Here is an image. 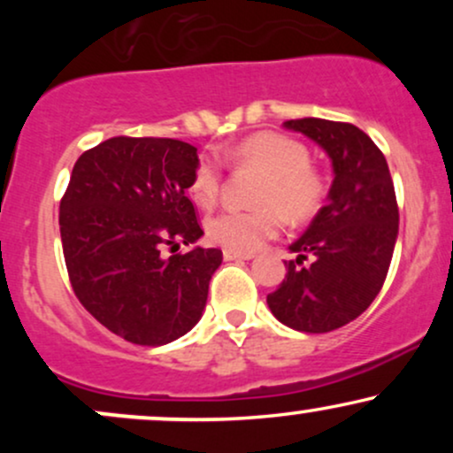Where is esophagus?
Here are the masks:
<instances>
[{
	"label": "esophagus",
	"instance_id": "esophagus-1",
	"mask_svg": "<svg viewBox=\"0 0 453 453\" xmlns=\"http://www.w3.org/2000/svg\"><path fill=\"white\" fill-rule=\"evenodd\" d=\"M256 253H241V251H230V249H223V259L232 262V259H253Z\"/></svg>",
	"mask_w": 453,
	"mask_h": 453
}]
</instances>
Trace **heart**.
Returning a JSON list of instances; mask_svg holds the SVG:
<instances>
[{
    "instance_id": "obj_1",
    "label": "heart",
    "mask_w": 453,
    "mask_h": 453,
    "mask_svg": "<svg viewBox=\"0 0 453 453\" xmlns=\"http://www.w3.org/2000/svg\"><path fill=\"white\" fill-rule=\"evenodd\" d=\"M223 157L236 168L256 170L259 180L253 211H223L211 217L206 234L223 249L251 253L274 238L283 227V215L292 223H306L324 209L327 183L311 165L309 149L298 140L274 132H259L223 150ZM223 164L215 153L197 159L189 180V196L202 209H212L219 200Z\"/></svg>"
}]
</instances>
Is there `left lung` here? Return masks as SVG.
Returning a JSON list of instances; mask_svg holds the SVG:
<instances>
[{
  "instance_id": "left-lung-1",
  "label": "left lung",
  "mask_w": 453,
  "mask_h": 453,
  "mask_svg": "<svg viewBox=\"0 0 453 453\" xmlns=\"http://www.w3.org/2000/svg\"><path fill=\"white\" fill-rule=\"evenodd\" d=\"M330 155L327 204L292 247L288 274L268 306L280 324L324 334L360 317L381 292L398 236V204L383 153L360 127L326 119H292ZM311 255L314 262L303 267Z\"/></svg>"
}]
</instances>
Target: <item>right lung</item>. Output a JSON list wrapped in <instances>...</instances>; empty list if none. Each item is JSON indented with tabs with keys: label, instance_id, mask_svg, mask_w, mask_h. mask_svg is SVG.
<instances>
[{
	"label": "right lung",
	"instance_id": "add662e5",
	"mask_svg": "<svg viewBox=\"0 0 453 453\" xmlns=\"http://www.w3.org/2000/svg\"><path fill=\"white\" fill-rule=\"evenodd\" d=\"M197 149L174 138H108L76 159L59 204L64 257L76 298L134 345L187 334L209 298L219 249L161 257L204 234L187 197Z\"/></svg>",
	"mask_w": 453,
	"mask_h": 453
}]
</instances>
